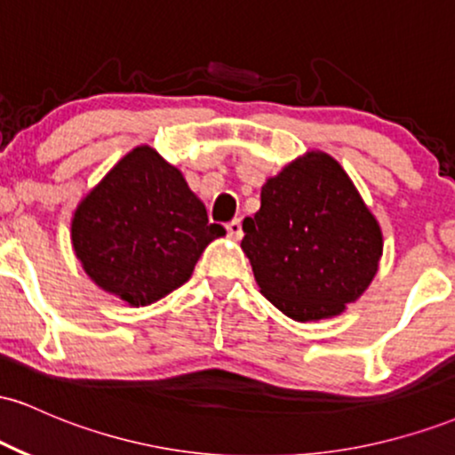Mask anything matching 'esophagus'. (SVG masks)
I'll use <instances>...</instances> for the list:
<instances>
[{
  "label": "esophagus",
  "instance_id": "obj_1",
  "mask_svg": "<svg viewBox=\"0 0 455 455\" xmlns=\"http://www.w3.org/2000/svg\"><path fill=\"white\" fill-rule=\"evenodd\" d=\"M227 235L231 239H242L243 237V227H242V220H239V218H235V220L227 224Z\"/></svg>",
  "mask_w": 455,
  "mask_h": 455
}]
</instances>
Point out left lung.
<instances>
[{
	"label": "left lung",
	"instance_id": "obj_1",
	"mask_svg": "<svg viewBox=\"0 0 455 455\" xmlns=\"http://www.w3.org/2000/svg\"><path fill=\"white\" fill-rule=\"evenodd\" d=\"M242 248L267 299L295 321L340 315L383 254L379 222L331 156L307 151L260 188Z\"/></svg>",
	"mask_w": 455,
	"mask_h": 455
}]
</instances>
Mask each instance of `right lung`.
Segmentation results:
<instances>
[{
	"label": "right lung",
	"mask_w": 455,
	"mask_h": 455,
	"mask_svg": "<svg viewBox=\"0 0 455 455\" xmlns=\"http://www.w3.org/2000/svg\"><path fill=\"white\" fill-rule=\"evenodd\" d=\"M222 235L184 175L148 145L124 156L72 218V243L87 275L130 306L180 289Z\"/></svg>",
	"instance_id": "1"
}]
</instances>
